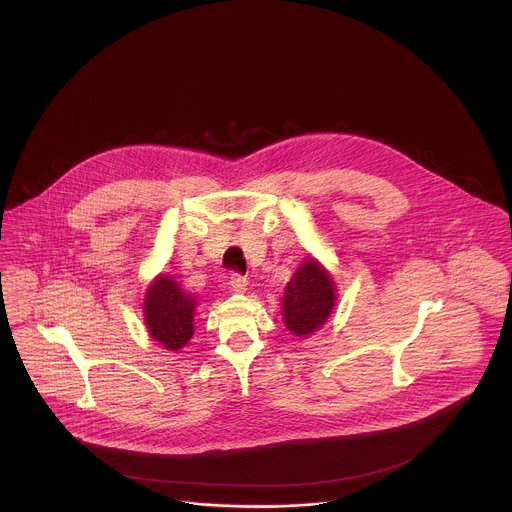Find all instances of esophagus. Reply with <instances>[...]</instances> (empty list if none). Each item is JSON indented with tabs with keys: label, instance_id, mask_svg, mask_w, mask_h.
Segmentation results:
<instances>
[{
	"label": "esophagus",
	"instance_id": "obj_1",
	"mask_svg": "<svg viewBox=\"0 0 512 512\" xmlns=\"http://www.w3.org/2000/svg\"><path fill=\"white\" fill-rule=\"evenodd\" d=\"M230 288L234 290L236 293L246 292V286H248V280H246V276H242V274H232L230 276Z\"/></svg>",
	"mask_w": 512,
	"mask_h": 512
}]
</instances>
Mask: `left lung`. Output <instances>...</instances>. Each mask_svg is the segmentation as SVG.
I'll return each mask as SVG.
<instances>
[{"mask_svg": "<svg viewBox=\"0 0 512 512\" xmlns=\"http://www.w3.org/2000/svg\"><path fill=\"white\" fill-rule=\"evenodd\" d=\"M284 321L297 337L317 331L335 305V284L327 270L313 258H305L284 293Z\"/></svg>", "mask_w": 512, "mask_h": 512, "instance_id": "obj_1", "label": "left lung"}]
</instances>
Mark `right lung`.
Instances as JSON below:
<instances>
[{"label": "right lung", "instance_id": "obj_1", "mask_svg": "<svg viewBox=\"0 0 512 512\" xmlns=\"http://www.w3.org/2000/svg\"><path fill=\"white\" fill-rule=\"evenodd\" d=\"M195 297L183 292L171 276L159 274L147 288L144 299L149 335L167 351H179L193 337Z\"/></svg>", "mask_w": 512, "mask_h": 512}]
</instances>
